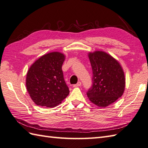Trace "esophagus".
I'll list each match as a JSON object with an SVG mask.
<instances>
[{"label": "esophagus", "instance_id": "obj_1", "mask_svg": "<svg viewBox=\"0 0 148 148\" xmlns=\"http://www.w3.org/2000/svg\"><path fill=\"white\" fill-rule=\"evenodd\" d=\"M81 85H82V83L79 82H77V83L76 84V85H74L73 86L74 87H78V86H80Z\"/></svg>", "mask_w": 148, "mask_h": 148}]
</instances>
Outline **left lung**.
<instances>
[{"mask_svg": "<svg viewBox=\"0 0 148 148\" xmlns=\"http://www.w3.org/2000/svg\"><path fill=\"white\" fill-rule=\"evenodd\" d=\"M93 77L87 92L89 100L100 108H105L122 96L125 89V76L119 62L102 51L88 53Z\"/></svg>", "mask_w": 148, "mask_h": 148, "instance_id": "1", "label": "left lung"}]
</instances>
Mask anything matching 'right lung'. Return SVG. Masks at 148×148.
<instances>
[{
	"mask_svg": "<svg viewBox=\"0 0 148 148\" xmlns=\"http://www.w3.org/2000/svg\"><path fill=\"white\" fill-rule=\"evenodd\" d=\"M65 59L63 53L51 52L39 58L29 69L26 88L36 105L53 108L69 94L62 69Z\"/></svg>",
	"mask_w": 148,
	"mask_h": 148,
	"instance_id": "obj_1",
	"label": "right lung"
}]
</instances>
